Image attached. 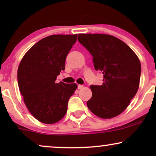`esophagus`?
I'll use <instances>...</instances> for the list:
<instances>
[{"label": "esophagus", "mask_w": 156, "mask_h": 156, "mask_svg": "<svg viewBox=\"0 0 156 156\" xmlns=\"http://www.w3.org/2000/svg\"><path fill=\"white\" fill-rule=\"evenodd\" d=\"M83 87H84V86H83V85H81V84H79L78 85V89H82Z\"/></svg>", "instance_id": "34e87169"}]
</instances>
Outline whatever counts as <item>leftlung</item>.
<instances>
[{
    "mask_svg": "<svg viewBox=\"0 0 156 156\" xmlns=\"http://www.w3.org/2000/svg\"><path fill=\"white\" fill-rule=\"evenodd\" d=\"M78 40L93 57L94 67L104 75L101 86L92 85L89 110L101 119L121 114L139 87L141 65L136 53L122 40L106 34H79Z\"/></svg>",
    "mask_w": 156,
    "mask_h": 156,
    "instance_id": "left-lung-1",
    "label": "left lung"
}]
</instances>
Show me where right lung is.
Instances as JSON below:
<instances>
[{
    "mask_svg": "<svg viewBox=\"0 0 156 156\" xmlns=\"http://www.w3.org/2000/svg\"><path fill=\"white\" fill-rule=\"evenodd\" d=\"M76 35H52L35 43L21 59L18 82L23 101L35 118L46 124L60 121L67 110L75 83H56L65 69L67 55L75 43Z\"/></svg>",
    "mask_w": 156,
    "mask_h": 156,
    "instance_id": "1",
    "label": "right lung"
}]
</instances>
